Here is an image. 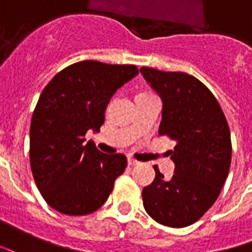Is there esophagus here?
<instances>
[{
  "mask_svg": "<svg viewBox=\"0 0 252 252\" xmlns=\"http://www.w3.org/2000/svg\"><path fill=\"white\" fill-rule=\"evenodd\" d=\"M128 165H130V166H135V165H138L139 162L138 161H137V159H133V158H128Z\"/></svg>",
  "mask_w": 252,
  "mask_h": 252,
  "instance_id": "1",
  "label": "esophagus"
}]
</instances>
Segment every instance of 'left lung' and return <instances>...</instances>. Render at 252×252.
<instances>
[{
  "label": "left lung",
  "mask_w": 252,
  "mask_h": 252,
  "mask_svg": "<svg viewBox=\"0 0 252 252\" xmlns=\"http://www.w3.org/2000/svg\"><path fill=\"white\" fill-rule=\"evenodd\" d=\"M139 71L162 100L158 134L176 141L173 177L166 180L154 166L156 179L142 190L145 211L157 223L183 228L214 205L227 180L232 153L228 124L199 79L149 67Z\"/></svg>",
  "instance_id": "8db88e82"
}]
</instances>
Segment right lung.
I'll return each instance as SVG.
<instances>
[{
  "instance_id": "add662e5",
  "label": "right lung",
  "mask_w": 252,
  "mask_h": 252,
  "mask_svg": "<svg viewBox=\"0 0 252 252\" xmlns=\"http://www.w3.org/2000/svg\"><path fill=\"white\" fill-rule=\"evenodd\" d=\"M138 75L135 65L84 60L68 65L44 88L31 122L29 159L44 200L69 216L95 212L124 173V154H104L88 130L99 131L117 90Z\"/></svg>"
}]
</instances>
